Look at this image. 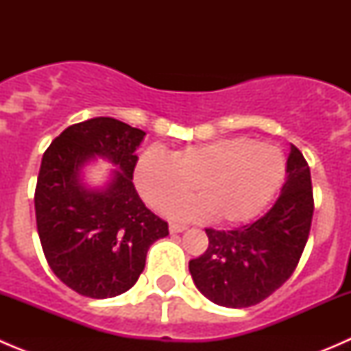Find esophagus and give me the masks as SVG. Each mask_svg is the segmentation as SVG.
Masks as SVG:
<instances>
[{"label":"esophagus","instance_id":"obj_1","mask_svg":"<svg viewBox=\"0 0 351 351\" xmlns=\"http://www.w3.org/2000/svg\"><path fill=\"white\" fill-rule=\"evenodd\" d=\"M185 229H186V226L176 224V222H171V224H169V232H171V234H175V232H183Z\"/></svg>","mask_w":351,"mask_h":351}]
</instances>
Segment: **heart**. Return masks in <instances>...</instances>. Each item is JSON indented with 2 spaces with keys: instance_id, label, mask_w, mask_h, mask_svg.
Segmentation results:
<instances>
[{
  "instance_id": "b5f03b06",
  "label": "heart",
  "mask_w": 351,
  "mask_h": 351,
  "mask_svg": "<svg viewBox=\"0 0 351 351\" xmlns=\"http://www.w3.org/2000/svg\"><path fill=\"white\" fill-rule=\"evenodd\" d=\"M280 147L251 137H226L162 154L151 149L137 161L134 180L151 207L165 210L195 188L199 198L168 208L173 217L241 224L256 217L285 178Z\"/></svg>"
}]
</instances>
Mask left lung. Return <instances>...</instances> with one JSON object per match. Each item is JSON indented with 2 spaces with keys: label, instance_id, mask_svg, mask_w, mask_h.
<instances>
[{
  "label": "left lung",
  "instance_id": "left-lung-1",
  "mask_svg": "<svg viewBox=\"0 0 351 351\" xmlns=\"http://www.w3.org/2000/svg\"><path fill=\"white\" fill-rule=\"evenodd\" d=\"M285 171L280 197L263 217L231 231L205 229L208 247L190 260L189 270L197 289L217 306H254L295 270L314 212L311 169L295 146H290Z\"/></svg>",
  "mask_w": 351,
  "mask_h": 351
}]
</instances>
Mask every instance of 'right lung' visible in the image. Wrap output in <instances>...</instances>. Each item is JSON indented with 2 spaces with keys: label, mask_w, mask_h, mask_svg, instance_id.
Here are the masks:
<instances>
[{
  "label": "right lung",
  "mask_w": 351,
  "mask_h": 351,
  "mask_svg": "<svg viewBox=\"0 0 351 351\" xmlns=\"http://www.w3.org/2000/svg\"><path fill=\"white\" fill-rule=\"evenodd\" d=\"M144 136L112 117H95L62 130L42 158L35 189L42 250L56 277L84 297L127 292L151 244L168 236V222L144 205L132 183ZM95 157L117 166L104 189L82 182V166Z\"/></svg>",
  "instance_id": "obj_1"
}]
</instances>
